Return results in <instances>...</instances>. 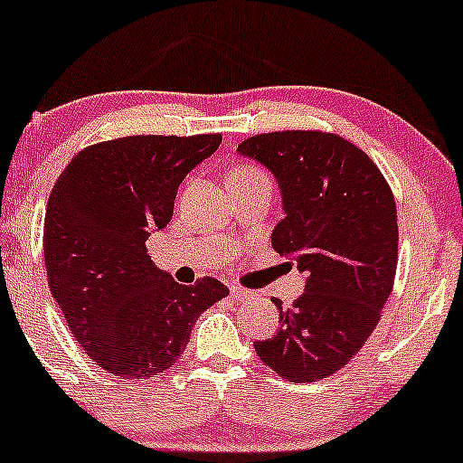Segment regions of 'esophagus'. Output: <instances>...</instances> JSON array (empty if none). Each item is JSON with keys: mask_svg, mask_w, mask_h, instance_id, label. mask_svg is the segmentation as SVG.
Here are the masks:
<instances>
[{"mask_svg": "<svg viewBox=\"0 0 463 463\" xmlns=\"http://www.w3.org/2000/svg\"><path fill=\"white\" fill-rule=\"evenodd\" d=\"M228 288H231L232 298H237V299H243V298H248V291H246V288H241V287H237V285H231V287H228Z\"/></svg>", "mask_w": 463, "mask_h": 463, "instance_id": "34e87169", "label": "esophagus"}]
</instances>
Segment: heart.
Wrapping results in <instances>:
<instances>
[{"mask_svg":"<svg viewBox=\"0 0 463 463\" xmlns=\"http://www.w3.org/2000/svg\"><path fill=\"white\" fill-rule=\"evenodd\" d=\"M237 172H259V170H254V168H241V170H237Z\"/></svg>","mask_w":463,"mask_h":463,"instance_id":"heart-1","label":"heart"}]
</instances>
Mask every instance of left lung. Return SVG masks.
<instances>
[{
    "label": "left lung",
    "instance_id": "left-lung-1",
    "mask_svg": "<svg viewBox=\"0 0 463 463\" xmlns=\"http://www.w3.org/2000/svg\"><path fill=\"white\" fill-rule=\"evenodd\" d=\"M237 153L274 175L285 217L271 246L306 276L288 308L274 299L280 330L254 349L285 380H321L360 352L392 291L394 196L369 155L334 133H263Z\"/></svg>",
    "mask_w": 463,
    "mask_h": 463
}]
</instances>
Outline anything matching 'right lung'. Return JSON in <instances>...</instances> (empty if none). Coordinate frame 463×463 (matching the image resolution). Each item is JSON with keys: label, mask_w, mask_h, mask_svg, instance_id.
<instances>
[{"label": "right lung", "mask_w": 463, "mask_h": 463, "mask_svg": "<svg viewBox=\"0 0 463 463\" xmlns=\"http://www.w3.org/2000/svg\"><path fill=\"white\" fill-rule=\"evenodd\" d=\"M220 142L120 137L77 153L55 181L43 237L49 288L83 352L120 380L170 369L198 317L228 295L215 278L178 285L146 254L183 178Z\"/></svg>", "instance_id": "1"}]
</instances>
